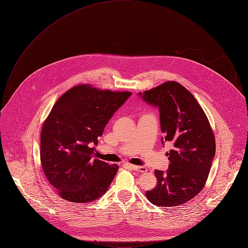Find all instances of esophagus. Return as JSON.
Returning a JSON list of instances; mask_svg holds the SVG:
<instances>
[{
    "label": "esophagus",
    "mask_w": 248,
    "mask_h": 248,
    "mask_svg": "<svg viewBox=\"0 0 248 248\" xmlns=\"http://www.w3.org/2000/svg\"><path fill=\"white\" fill-rule=\"evenodd\" d=\"M130 168L135 170V171H139V172H146L147 171V168L145 167H137V166H130Z\"/></svg>",
    "instance_id": "1"
}]
</instances>
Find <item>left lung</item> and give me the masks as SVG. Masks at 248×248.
Instances as JSON below:
<instances>
[{
    "mask_svg": "<svg viewBox=\"0 0 248 248\" xmlns=\"http://www.w3.org/2000/svg\"><path fill=\"white\" fill-rule=\"evenodd\" d=\"M139 95L158 108L161 143L172 144V150L167 153L169 170H155L157 183L146 192V197L157 206L186 203L204 187L215 155V137L208 119L194 95L179 82L166 81Z\"/></svg>",
    "mask_w": 248,
    "mask_h": 248,
    "instance_id": "1",
    "label": "left lung"
}]
</instances>
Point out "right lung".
I'll list each match as a JSON object with an SVG mask.
<instances>
[{
  "label": "right lung",
  "instance_id": "1",
  "mask_svg": "<svg viewBox=\"0 0 248 248\" xmlns=\"http://www.w3.org/2000/svg\"><path fill=\"white\" fill-rule=\"evenodd\" d=\"M129 92L79 85L62 94L41 132V162L48 182L63 200L90 202L105 194L119 167L93 157L97 137Z\"/></svg>",
  "mask_w": 248,
  "mask_h": 248
}]
</instances>
